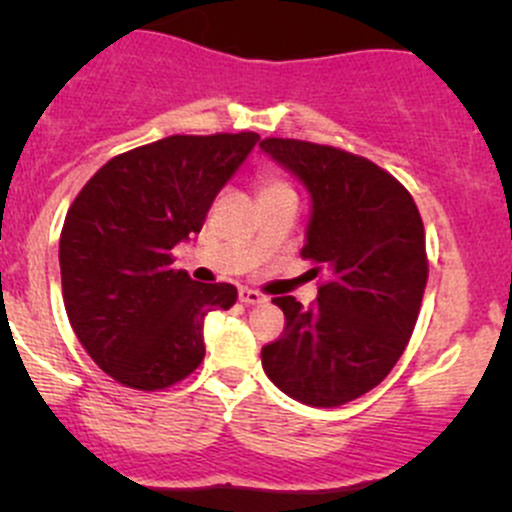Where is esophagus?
Instances as JSON below:
<instances>
[{
  "mask_svg": "<svg viewBox=\"0 0 512 512\" xmlns=\"http://www.w3.org/2000/svg\"><path fill=\"white\" fill-rule=\"evenodd\" d=\"M240 302L242 304H262V302H265V294H260L257 289L242 287L240 289Z\"/></svg>",
  "mask_w": 512,
  "mask_h": 512,
  "instance_id": "obj_1",
  "label": "esophagus"
}]
</instances>
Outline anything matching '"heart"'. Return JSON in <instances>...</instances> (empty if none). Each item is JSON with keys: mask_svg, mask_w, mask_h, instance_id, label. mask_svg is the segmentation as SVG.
Returning <instances> with one entry per match:
<instances>
[{"mask_svg": "<svg viewBox=\"0 0 512 512\" xmlns=\"http://www.w3.org/2000/svg\"><path fill=\"white\" fill-rule=\"evenodd\" d=\"M257 190H260V198H272V195L292 193V188H289L287 180L282 178L275 168L257 170Z\"/></svg>", "mask_w": 512, "mask_h": 512, "instance_id": "obj_1", "label": "heart"}]
</instances>
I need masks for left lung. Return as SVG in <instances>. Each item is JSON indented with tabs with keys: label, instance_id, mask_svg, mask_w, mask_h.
<instances>
[{
	"label": "left lung",
	"instance_id": "1",
	"mask_svg": "<svg viewBox=\"0 0 512 512\" xmlns=\"http://www.w3.org/2000/svg\"><path fill=\"white\" fill-rule=\"evenodd\" d=\"M260 148L307 185L302 257L324 275L309 307L272 299L285 332L262 347V369L292 399L332 409L381 384L409 344L428 280L423 220L409 190L371 160L297 138Z\"/></svg>",
	"mask_w": 512,
	"mask_h": 512
}]
</instances>
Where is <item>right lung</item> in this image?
I'll return each instance as SVG.
<instances>
[{
  "label": "right lung",
  "instance_id": "add662e5",
  "mask_svg": "<svg viewBox=\"0 0 512 512\" xmlns=\"http://www.w3.org/2000/svg\"><path fill=\"white\" fill-rule=\"evenodd\" d=\"M260 136H168L108 160L81 188L59 240L61 292L76 337L111 379L158 391L205 356L203 319L237 289L173 270V250L200 232L220 188Z\"/></svg>",
  "mask_w": 512,
  "mask_h": 512
}]
</instances>
